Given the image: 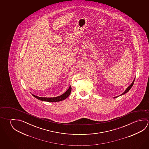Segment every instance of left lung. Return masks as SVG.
<instances>
[{
  "mask_svg": "<svg viewBox=\"0 0 149 149\" xmlns=\"http://www.w3.org/2000/svg\"><path fill=\"white\" fill-rule=\"evenodd\" d=\"M134 79H135V78H134V81H132V84H131V85L129 86H128V87H127V89H126V90L123 93L122 95H124L125 93H127V92H128V91H129V90H130V89L131 88H132V86H133V85H134ZM119 97V96H117V97H114V98H117V97Z\"/></svg>",
  "mask_w": 149,
  "mask_h": 149,
  "instance_id": "left-lung-1",
  "label": "left lung"
}]
</instances>
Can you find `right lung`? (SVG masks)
<instances>
[{"label": "right lung", "instance_id": "1", "mask_svg": "<svg viewBox=\"0 0 149 149\" xmlns=\"http://www.w3.org/2000/svg\"><path fill=\"white\" fill-rule=\"evenodd\" d=\"M71 90H72V88H71V86H70L68 89L66 90V91L63 94L61 95L60 96H58V97H53V98L40 97H38V96L34 95L33 94H32V95H33L35 98H37V99L41 100V101L50 102H59V101H62V100H65L70 95Z\"/></svg>", "mask_w": 149, "mask_h": 149}]
</instances>
